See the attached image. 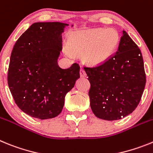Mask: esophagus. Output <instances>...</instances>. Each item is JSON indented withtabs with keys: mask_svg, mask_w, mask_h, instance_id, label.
Returning a JSON list of instances; mask_svg holds the SVG:
<instances>
[{
	"mask_svg": "<svg viewBox=\"0 0 153 153\" xmlns=\"http://www.w3.org/2000/svg\"><path fill=\"white\" fill-rule=\"evenodd\" d=\"M80 76L82 77V78H84V77L86 76V72L83 68L80 69Z\"/></svg>",
	"mask_w": 153,
	"mask_h": 153,
	"instance_id": "esophagus-1",
	"label": "esophagus"
}]
</instances>
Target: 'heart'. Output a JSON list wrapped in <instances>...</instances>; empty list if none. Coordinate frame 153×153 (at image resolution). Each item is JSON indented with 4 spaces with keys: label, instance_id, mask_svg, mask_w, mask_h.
Returning a JSON list of instances; mask_svg holds the SVG:
<instances>
[{
    "label": "heart",
    "instance_id": "1",
    "mask_svg": "<svg viewBox=\"0 0 153 153\" xmlns=\"http://www.w3.org/2000/svg\"><path fill=\"white\" fill-rule=\"evenodd\" d=\"M119 34L113 28H92L75 31L71 34L68 42V49L65 53H82L87 64L100 65L111 58L119 44Z\"/></svg>",
    "mask_w": 153,
    "mask_h": 153
}]
</instances>
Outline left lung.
<instances>
[{"label": "left lung", "mask_w": 153, "mask_h": 153, "mask_svg": "<svg viewBox=\"0 0 153 153\" xmlns=\"http://www.w3.org/2000/svg\"><path fill=\"white\" fill-rule=\"evenodd\" d=\"M84 69L91 84L88 95L95 116L118 120L137 107L146 82L144 63L140 49L125 30L114 55L101 65Z\"/></svg>", "instance_id": "obj_1"}]
</instances>
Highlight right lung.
<instances>
[{
    "instance_id": "add662e5",
    "label": "right lung",
    "mask_w": 153,
    "mask_h": 153,
    "mask_svg": "<svg viewBox=\"0 0 153 153\" xmlns=\"http://www.w3.org/2000/svg\"><path fill=\"white\" fill-rule=\"evenodd\" d=\"M67 26L62 22L34 23L13 48L9 88L20 109L33 118L45 120L58 116L66 94L80 77L78 64L67 69L58 65L62 34Z\"/></svg>"
}]
</instances>
